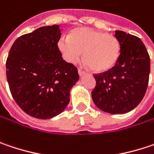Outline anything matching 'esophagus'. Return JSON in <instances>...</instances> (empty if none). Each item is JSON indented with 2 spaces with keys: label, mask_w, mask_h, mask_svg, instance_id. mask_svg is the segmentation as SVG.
<instances>
[{
  "label": "esophagus",
  "mask_w": 154,
  "mask_h": 154,
  "mask_svg": "<svg viewBox=\"0 0 154 154\" xmlns=\"http://www.w3.org/2000/svg\"><path fill=\"white\" fill-rule=\"evenodd\" d=\"M78 73H79L81 76H82L84 74H86V72L82 71V70H81V69H78Z\"/></svg>",
  "instance_id": "obj_1"
}]
</instances>
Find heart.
I'll use <instances>...</instances> for the list:
<instances>
[{
  "mask_svg": "<svg viewBox=\"0 0 154 154\" xmlns=\"http://www.w3.org/2000/svg\"><path fill=\"white\" fill-rule=\"evenodd\" d=\"M58 46L69 63L77 62L83 51L85 65L95 72L112 68L120 55V44L115 36L91 28H78L70 37L62 36Z\"/></svg>",
  "mask_w": 154,
  "mask_h": 154,
  "instance_id": "heart-1",
  "label": "heart"
}]
</instances>
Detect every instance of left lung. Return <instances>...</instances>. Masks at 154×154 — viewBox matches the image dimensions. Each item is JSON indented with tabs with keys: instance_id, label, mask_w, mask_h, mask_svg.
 <instances>
[{
	"instance_id": "left-lung-1",
	"label": "left lung",
	"mask_w": 154,
	"mask_h": 154,
	"mask_svg": "<svg viewBox=\"0 0 154 154\" xmlns=\"http://www.w3.org/2000/svg\"><path fill=\"white\" fill-rule=\"evenodd\" d=\"M120 55L109 71L94 75V104L109 114H125L140 103L148 86L150 57L141 39L116 30Z\"/></svg>"
}]
</instances>
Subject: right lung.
<instances>
[{
	"mask_svg": "<svg viewBox=\"0 0 154 154\" xmlns=\"http://www.w3.org/2000/svg\"><path fill=\"white\" fill-rule=\"evenodd\" d=\"M58 24L44 26L15 41L6 62L7 80L18 106L38 119L52 118L66 108L77 68L63 60L58 48Z\"/></svg>",
	"mask_w": 154,
	"mask_h": 154,
	"instance_id": "add662e5",
	"label": "right lung"
}]
</instances>
